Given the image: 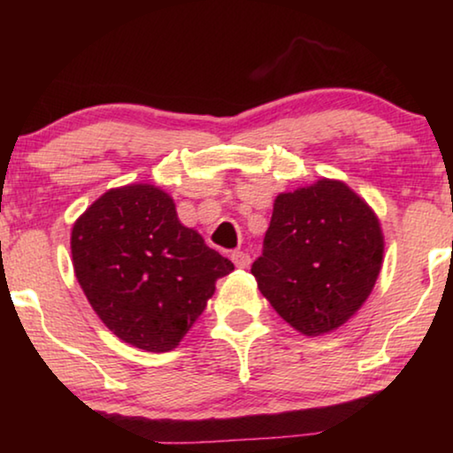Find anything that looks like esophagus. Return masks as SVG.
<instances>
[{
	"label": "esophagus",
	"instance_id": "34e87169",
	"mask_svg": "<svg viewBox=\"0 0 453 453\" xmlns=\"http://www.w3.org/2000/svg\"><path fill=\"white\" fill-rule=\"evenodd\" d=\"M233 262H234V265H237V268H241V270H247L251 265V257L247 256L245 251H233Z\"/></svg>",
	"mask_w": 453,
	"mask_h": 453
}]
</instances>
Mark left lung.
Segmentation results:
<instances>
[{
    "mask_svg": "<svg viewBox=\"0 0 453 453\" xmlns=\"http://www.w3.org/2000/svg\"><path fill=\"white\" fill-rule=\"evenodd\" d=\"M383 245L373 208L344 181L324 177L276 196L251 274L290 327L309 338L324 336L369 299Z\"/></svg>",
    "mask_w": 453,
    "mask_h": 453,
    "instance_id": "obj_1",
    "label": "left lung"
}]
</instances>
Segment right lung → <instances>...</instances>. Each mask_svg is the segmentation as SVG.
Segmentation results:
<instances>
[{
  "mask_svg": "<svg viewBox=\"0 0 453 453\" xmlns=\"http://www.w3.org/2000/svg\"><path fill=\"white\" fill-rule=\"evenodd\" d=\"M70 247L73 274L103 324L146 352L177 349L216 280L234 270L150 183L104 191L73 222Z\"/></svg>",
  "mask_w": 453,
  "mask_h": 453,
  "instance_id": "obj_1",
  "label": "right lung"
}]
</instances>
